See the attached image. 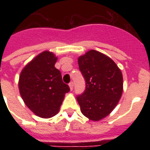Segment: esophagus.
Here are the masks:
<instances>
[{
	"instance_id": "obj_1",
	"label": "esophagus",
	"mask_w": 150,
	"mask_h": 150,
	"mask_svg": "<svg viewBox=\"0 0 150 150\" xmlns=\"http://www.w3.org/2000/svg\"><path fill=\"white\" fill-rule=\"evenodd\" d=\"M69 87H70L71 91H72V90H73V87H74V83H73V82H71V83H69Z\"/></svg>"
}]
</instances>
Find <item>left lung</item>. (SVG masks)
<instances>
[{
    "label": "left lung",
    "instance_id": "left-lung-1",
    "mask_svg": "<svg viewBox=\"0 0 150 150\" xmlns=\"http://www.w3.org/2000/svg\"><path fill=\"white\" fill-rule=\"evenodd\" d=\"M78 63L86 82L84 92L77 96L81 112L91 120H100L122 96V73L112 59L94 50L79 56Z\"/></svg>",
    "mask_w": 150,
    "mask_h": 150
}]
</instances>
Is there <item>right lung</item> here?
Here are the masks:
<instances>
[{"instance_id":"add662e5","label":"right lung","mask_w":150,"mask_h":150,"mask_svg":"<svg viewBox=\"0 0 150 150\" xmlns=\"http://www.w3.org/2000/svg\"><path fill=\"white\" fill-rule=\"evenodd\" d=\"M57 59L52 52L43 51L22 69L19 77L22 100L42 118H50L59 112L65 94L70 91L68 85L62 82L61 72L54 67Z\"/></svg>"}]
</instances>
